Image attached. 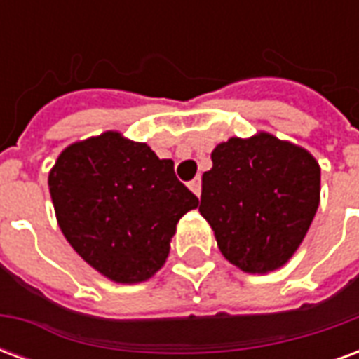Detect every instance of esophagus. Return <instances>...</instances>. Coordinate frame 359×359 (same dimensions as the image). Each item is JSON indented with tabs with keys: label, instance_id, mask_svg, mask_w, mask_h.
I'll return each instance as SVG.
<instances>
[{
	"label": "esophagus",
	"instance_id": "1",
	"mask_svg": "<svg viewBox=\"0 0 359 359\" xmlns=\"http://www.w3.org/2000/svg\"><path fill=\"white\" fill-rule=\"evenodd\" d=\"M188 187H190V190H192L196 196L202 194V179H200V177L194 180H190V182H188Z\"/></svg>",
	"mask_w": 359,
	"mask_h": 359
}]
</instances>
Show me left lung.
I'll use <instances>...</instances> for the list:
<instances>
[{
  "label": "left lung",
  "mask_w": 359,
  "mask_h": 359,
  "mask_svg": "<svg viewBox=\"0 0 359 359\" xmlns=\"http://www.w3.org/2000/svg\"><path fill=\"white\" fill-rule=\"evenodd\" d=\"M211 161L202 177L200 213L215 231L221 254L246 273L285 265L319 205L316 159L262 133L219 144Z\"/></svg>",
  "instance_id": "obj_1"
}]
</instances>
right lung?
<instances>
[{
	"mask_svg": "<svg viewBox=\"0 0 359 359\" xmlns=\"http://www.w3.org/2000/svg\"><path fill=\"white\" fill-rule=\"evenodd\" d=\"M50 192L69 244L117 283L151 277L179 219L198 208L171 159L118 133L69 146L51 169Z\"/></svg>",
	"mask_w": 359,
	"mask_h": 359,
	"instance_id": "add662e5",
	"label": "right lung"
}]
</instances>
